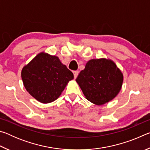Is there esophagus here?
I'll list each match as a JSON object with an SVG mask.
<instances>
[{"mask_svg": "<svg viewBox=\"0 0 150 150\" xmlns=\"http://www.w3.org/2000/svg\"><path fill=\"white\" fill-rule=\"evenodd\" d=\"M78 74H79V72L77 71H73V75H74V77L75 78H76V77H77Z\"/></svg>", "mask_w": 150, "mask_h": 150, "instance_id": "1", "label": "esophagus"}]
</instances>
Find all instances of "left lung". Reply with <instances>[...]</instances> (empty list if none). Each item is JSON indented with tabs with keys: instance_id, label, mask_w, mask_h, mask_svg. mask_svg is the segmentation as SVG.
<instances>
[{
	"instance_id": "left-lung-1",
	"label": "left lung",
	"mask_w": 150,
	"mask_h": 150,
	"mask_svg": "<svg viewBox=\"0 0 150 150\" xmlns=\"http://www.w3.org/2000/svg\"><path fill=\"white\" fill-rule=\"evenodd\" d=\"M76 81L88 100L101 105L118 95L123 75L112 61L103 58L88 61Z\"/></svg>"
}]
</instances>
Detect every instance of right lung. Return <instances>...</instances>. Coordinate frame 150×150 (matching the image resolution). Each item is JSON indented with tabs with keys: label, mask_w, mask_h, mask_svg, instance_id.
<instances>
[{
	"label": "right lung",
	"mask_w": 150,
	"mask_h": 150,
	"mask_svg": "<svg viewBox=\"0 0 150 150\" xmlns=\"http://www.w3.org/2000/svg\"><path fill=\"white\" fill-rule=\"evenodd\" d=\"M21 76L28 92L42 103L56 100L74 77L59 58L45 53H40L24 66Z\"/></svg>",
	"instance_id": "add662e5"
}]
</instances>
